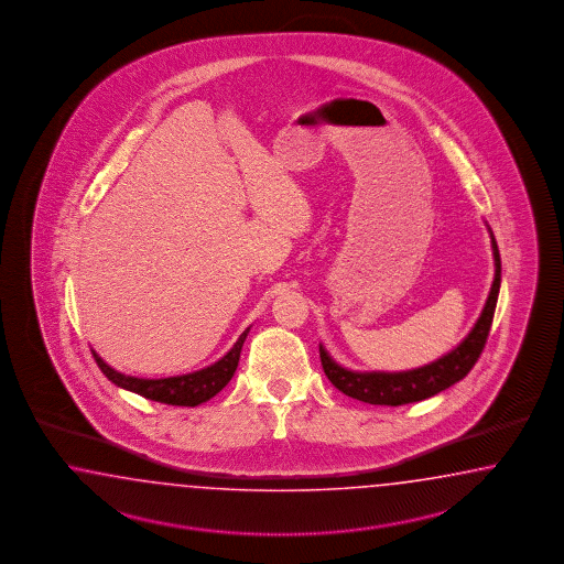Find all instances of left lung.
<instances>
[{
	"mask_svg": "<svg viewBox=\"0 0 564 564\" xmlns=\"http://www.w3.org/2000/svg\"><path fill=\"white\" fill-rule=\"evenodd\" d=\"M492 252H495L496 264L492 290L486 300V306L481 310L478 323L457 349H453L444 358L427 364L424 368L410 370V372L361 375V372L345 370L339 364H335L321 345V361H323L326 378L341 393L351 399H358V401L370 403V405H393V408L424 401L427 397H434L444 389L453 387L455 382H459L462 378L469 375V370L476 366V361L481 356L486 341H488L492 318H495L496 300H498V290H500V252H498L495 236H492Z\"/></svg>",
	"mask_w": 564,
	"mask_h": 564,
	"instance_id": "1",
	"label": "left lung"
}]
</instances>
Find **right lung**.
I'll return each mask as SVG.
<instances>
[{
    "label": "right lung",
    "instance_id": "right-lung-1",
    "mask_svg": "<svg viewBox=\"0 0 564 564\" xmlns=\"http://www.w3.org/2000/svg\"><path fill=\"white\" fill-rule=\"evenodd\" d=\"M246 328L239 335L238 341L231 347V351L219 359L217 364L208 366L200 372L186 376H171V378H159V380H147V378H134V376L120 375L113 368H109L95 351L93 358L97 361V366L101 368L102 375L107 376L113 384H118L126 391L142 394L151 401H159L165 405H182V408H196L200 403L208 401L210 397L221 391L223 387L231 380V376L238 368L239 354H241V345L248 337Z\"/></svg>",
    "mask_w": 564,
    "mask_h": 564
}]
</instances>
